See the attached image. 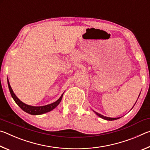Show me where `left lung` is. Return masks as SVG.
Segmentation results:
<instances>
[{"instance_id":"8db88e82","label":"left lung","mask_w":150,"mask_h":150,"mask_svg":"<svg viewBox=\"0 0 150 150\" xmlns=\"http://www.w3.org/2000/svg\"><path fill=\"white\" fill-rule=\"evenodd\" d=\"M139 95H140V94H139ZM138 97H139V96H138ZM93 111H94V110H93ZM94 112H95L96 115L99 116V117L102 118H103V119H105V120H117V119H118V118H110V117H106V116H103V115H100V114H99V113L96 112L95 111H94Z\"/></svg>"}]
</instances>
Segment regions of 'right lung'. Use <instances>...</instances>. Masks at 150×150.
<instances>
[{
    "label": "right lung",
    "instance_id": "obj_1",
    "mask_svg": "<svg viewBox=\"0 0 150 150\" xmlns=\"http://www.w3.org/2000/svg\"><path fill=\"white\" fill-rule=\"evenodd\" d=\"M8 85L10 93H11V95L12 96V97L13 98V99L15 101V103H16L17 105L20 106V108H21L22 110H23L24 112H26L30 114V115H42V114L46 113V112H50L51 110H52L53 109H54L60 103L61 100H62V99L63 95V93L62 96H60V98H59V99L55 101V102H54V103L50 104V105H47L42 106H30V105H26V104L24 103L23 102H22V101L17 97L16 95L14 93L13 91H12L11 85H10V83L8 81Z\"/></svg>",
    "mask_w": 150,
    "mask_h": 150
}]
</instances>
